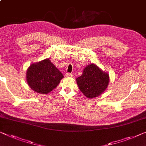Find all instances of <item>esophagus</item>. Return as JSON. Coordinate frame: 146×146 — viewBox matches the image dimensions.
<instances>
[{"label": "esophagus", "instance_id": "obj_1", "mask_svg": "<svg viewBox=\"0 0 146 146\" xmlns=\"http://www.w3.org/2000/svg\"><path fill=\"white\" fill-rule=\"evenodd\" d=\"M66 77H73V75H72L71 73H66Z\"/></svg>", "mask_w": 146, "mask_h": 146}]
</instances>
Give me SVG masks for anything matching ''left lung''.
<instances>
[{
  "label": "left lung",
  "instance_id": "left-lung-1",
  "mask_svg": "<svg viewBox=\"0 0 146 146\" xmlns=\"http://www.w3.org/2000/svg\"><path fill=\"white\" fill-rule=\"evenodd\" d=\"M76 81L82 94L91 99L99 96L106 90L110 83V75L96 64H91L84 67L82 75Z\"/></svg>",
  "mask_w": 146,
  "mask_h": 146
}]
</instances>
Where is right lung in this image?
Masks as SVG:
<instances>
[{"label": "right lung", "instance_id": "1", "mask_svg": "<svg viewBox=\"0 0 146 146\" xmlns=\"http://www.w3.org/2000/svg\"><path fill=\"white\" fill-rule=\"evenodd\" d=\"M63 78V74L48 58L33 63L26 72L28 85L35 92L41 94L50 92Z\"/></svg>", "mask_w": 146, "mask_h": 146}]
</instances>
